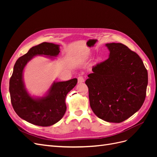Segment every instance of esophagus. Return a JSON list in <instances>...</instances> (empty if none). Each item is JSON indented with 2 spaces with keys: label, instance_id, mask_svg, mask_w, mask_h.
Listing matches in <instances>:
<instances>
[{
  "label": "esophagus",
  "instance_id": "obj_1",
  "mask_svg": "<svg viewBox=\"0 0 157 157\" xmlns=\"http://www.w3.org/2000/svg\"><path fill=\"white\" fill-rule=\"evenodd\" d=\"M84 82V78L82 75H80L78 77V83H82Z\"/></svg>",
  "mask_w": 157,
  "mask_h": 157
}]
</instances>
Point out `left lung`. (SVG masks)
I'll list each match as a JSON object with an SVG mask.
<instances>
[{
	"mask_svg": "<svg viewBox=\"0 0 157 157\" xmlns=\"http://www.w3.org/2000/svg\"><path fill=\"white\" fill-rule=\"evenodd\" d=\"M107 59L95 65L88 75L90 105L98 118L119 123L143 105L148 74L140 57L121 43H108Z\"/></svg>",
	"mask_w": 157,
	"mask_h": 157,
	"instance_id": "left-lung-1",
	"label": "left lung"
}]
</instances>
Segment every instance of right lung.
Instances as JSON below:
<instances>
[{
	"label": "right lung",
	"instance_id": "add662e5",
	"mask_svg": "<svg viewBox=\"0 0 157 157\" xmlns=\"http://www.w3.org/2000/svg\"><path fill=\"white\" fill-rule=\"evenodd\" d=\"M59 52V45L42 42L32 47L27 54L19 58L14 65L9 83L12 105L19 117L33 124L49 126L62 118L67 109L66 96L76 86L77 78L54 82L45 96L33 98L25 89L23 79V69L34 56L56 57Z\"/></svg>",
	"mask_w": 157,
	"mask_h": 157
}]
</instances>
